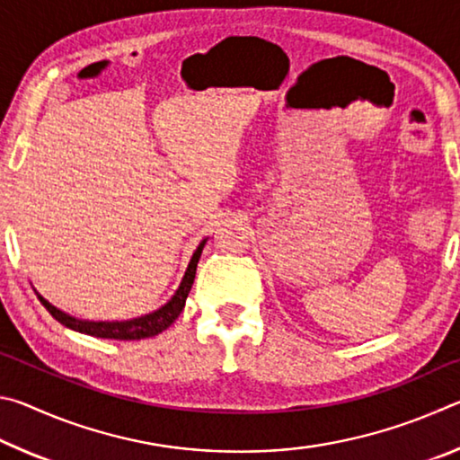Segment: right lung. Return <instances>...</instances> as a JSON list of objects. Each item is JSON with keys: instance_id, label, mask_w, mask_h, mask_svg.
I'll list each match as a JSON object with an SVG mask.
<instances>
[{"instance_id": "obj_1", "label": "right lung", "mask_w": 460, "mask_h": 460, "mask_svg": "<svg viewBox=\"0 0 460 460\" xmlns=\"http://www.w3.org/2000/svg\"><path fill=\"white\" fill-rule=\"evenodd\" d=\"M207 239H202L197 252L192 253L189 268L184 271V278L178 290L174 292L172 298H170L164 306H160L158 310H154L150 314L131 318V321H81V318H75L71 314L62 313L60 308L52 306L49 300L36 292L38 300L42 302V306L49 310L52 318H57L60 324H65L66 329H73L76 332L83 334H91V337H99V339H115V341H139V339H147L154 337L162 331H166L170 324H172L178 314L182 313L186 296H189L192 282H194V274H197V263L200 260L202 247H205Z\"/></svg>"}]
</instances>
